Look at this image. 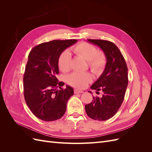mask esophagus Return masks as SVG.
Segmentation results:
<instances>
[{"instance_id":"1","label":"esophagus","mask_w":152,"mask_h":152,"mask_svg":"<svg viewBox=\"0 0 152 152\" xmlns=\"http://www.w3.org/2000/svg\"><path fill=\"white\" fill-rule=\"evenodd\" d=\"M84 91L79 90V89H74V93L75 94H79V93H82Z\"/></svg>"}]
</instances>
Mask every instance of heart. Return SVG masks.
Here are the masks:
<instances>
[{
	"mask_svg": "<svg viewBox=\"0 0 152 152\" xmlns=\"http://www.w3.org/2000/svg\"><path fill=\"white\" fill-rule=\"evenodd\" d=\"M75 54L84 58L88 61L92 72L96 74L102 73L107 65V58L102 52L98 51L94 45L87 42H80L72 48ZM72 56L70 53L66 50L60 54L58 59V66L63 72L71 69ZM93 77L89 72H75L67 77L68 83L77 88L84 89L93 81Z\"/></svg>",
	"mask_w": 152,
	"mask_h": 152,
	"instance_id": "b5f03b06",
	"label": "heart"
}]
</instances>
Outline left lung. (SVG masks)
I'll return each instance as SVG.
<instances>
[{
	"mask_svg": "<svg viewBox=\"0 0 152 152\" xmlns=\"http://www.w3.org/2000/svg\"><path fill=\"white\" fill-rule=\"evenodd\" d=\"M87 40L103 50L107 61L102 74L91 86V89L97 91L96 93L102 91V97L93 96L94 99L85 105V110L93 120L107 121L115 115L124 101L128 85L127 66L120 50L113 42L99 39Z\"/></svg>",
	"mask_w": 152,
	"mask_h": 152,
	"instance_id": "8db88e82",
	"label": "left lung"
}]
</instances>
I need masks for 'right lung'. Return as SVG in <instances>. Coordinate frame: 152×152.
<instances>
[{"mask_svg": "<svg viewBox=\"0 0 152 152\" xmlns=\"http://www.w3.org/2000/svg\"><path fill=\"white\" fill-rule=\"evenodd\" d=\"M77 40H54L36 45L28 55L23 76L24 98L34 115L44 121L61 118L68 100L73 95L72 87L62 89L58 82V59L66 48ZM59 87L60 90H57Z\"/></svg>", "mask_w": 152, "mask_h": 152, "instance_id": "1", "label": "right lung"}]
</instances>
